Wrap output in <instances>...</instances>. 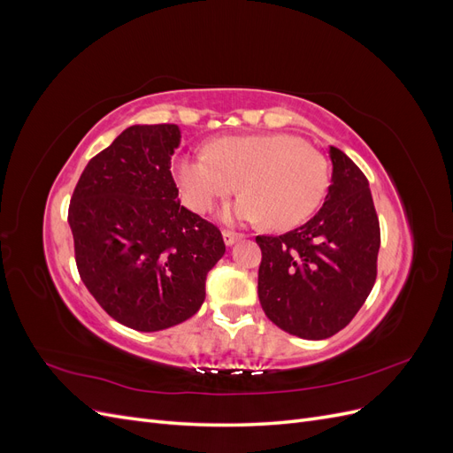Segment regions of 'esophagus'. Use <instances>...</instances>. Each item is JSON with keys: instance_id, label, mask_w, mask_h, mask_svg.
I'll use <instances>...</instances> for the list:
<instances>
[{"instance_id": "esophagus-1", "label": "esophagus", "mask_w": 453, "mask_h": 453, "mask_svg": "<svg viewBox=\"0 0 453 453\" xmlns=\"http://www.w3.org/2000/svg\"><path fill=\"white\" fill-rule=\"evenodd\" d=\"M223 238H225L226 245H234L238 240L243 238V234H240V232H234V230H225Z\"/></svg>"}]
</instances>
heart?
<instances>
[{
  "label": "heart",
  "mask_w": 453,
  "mask_h": 453,
  "mask_svg": "<svg viewBox=\"0 0 453 453\" xmlns=\"http://www.w3.org/2000/svg\"><path fill=\"white\" fill-rule=\"evenodd\" d=\"M175 180L195 211L211 210L217 200L245 195L223 211L226 221H260L291 228L323 202L328 166L321 153L291 134L230 135L208 145L205 155L183 157Z\"/></svg>",
  "instance_id": "heart-1"
}]
</instances>
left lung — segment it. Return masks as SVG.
<instances>
[{"instance_id": "8db88e82", "label": "left lung", "mask_w": 453, "mask_h": 453, "mask_svg": "<svg viewBox=\"0 0 453 453\" xmlns=\"http://www.w3.org/2000/svg\"><path fill=\"white\" fill-rule=\"evenodd\" d=\"M333 183L323 208L281 236H257L263 251L258 300L285 333L323 340L361 310L376 281L380 223L365 173L328 149Z\"/></svg>"}]
</instances>
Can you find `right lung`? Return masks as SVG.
<instances>
[{
	"instance_id": "add662e5",
	"label": "right lung",
	"mask_w": 453,
	"mask_h": 453,
	"mask_svg": "<svg viewBox=\"0 0 453 453\" xmlns=\"http://www.w3.org/2000/svg\"><path fill=\"white\" fill-rule=\"evenodd\" d=\"M177 125H134L90 158L67 223L87 289L115 321L155 333L200 310L221 230L180 202L172 155Z\"/></svg>"
}]
</instances>
